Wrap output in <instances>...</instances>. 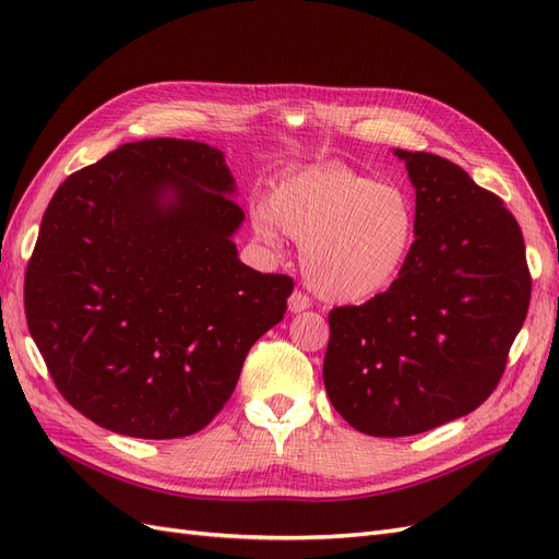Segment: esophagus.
Masks as SVG:
<instances>
[{
    "instance_id": "esophagus-1",
    "label": "esophagus",
    "mask_w": 559,
    "mask_h": 559,
    "mask_svg": "<svg viewBox=\"0 0 559 559\" xmlns=\"http://www.w3.org/2000/svg\"><path fill=\"white\" fill-rule=\"evenodd\" d=\"M312 306V300H310V296H306L302 292H294L292 296H289V310L296 314V312H302V310H308Z\"/></svg>"
}]
</instances>
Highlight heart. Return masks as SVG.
I'll list each match as a JSON object with an SVG mask.
<instances>
[{"mask_svg":"<svg viewBox=\"0 0 559 559\" xmlns=\"http://www.w3.org/2000/svg\"><path fill=\"white\" fill-rule=\"evenodd\" d=\"M253 233L277 240V226L302 245V273L333 302L368 300L392 286L408 263L417 214L396 186L345 165L284 177L273 198L251 210Z\"/></svg>","mask_w":559,"mask_h":559,"instance_id":"heart-1","label":"heart"}]
</instances>
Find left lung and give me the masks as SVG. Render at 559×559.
<instances>
[{
    "instance_id": "8db88e82",
    "label": "left lung",
    "mask_w": 559,
    "mask_h": 559,
    "mask_svg": "<svg viewBox=\"0 0 559 559\" xmlns=\"http://www.w3.org/2000/svg\"><path fill=\"white\" fill-rule=\"evenodd\" d=\"M415 186L417 238L399 280L333 308L324 386L347 425L413 436L495 392L527 317L532 277L515 216L460 165L394 148Z\"/></svg>"
}]
</instances>
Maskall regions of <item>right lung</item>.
Listing matches in <instances>:
<instances>
[{"instance_id":"1","label":"right lung","mask_w":559,"mask_h":559,"mask_svg":"<svg viewBox=\"0 0 559 559\" xmlns=\"http://www.w3.org/2000/svg\"><path fill=\"white\" fill-rule=\"evenodd\" d=\"M218 148L156 138L62 181L25 275L50 378L95 425L132 438L207 427L294 280L238 259L245 222Z\"/></svg>"}]
</instances>
